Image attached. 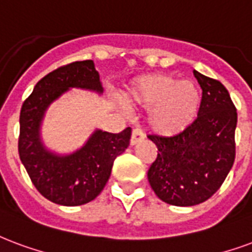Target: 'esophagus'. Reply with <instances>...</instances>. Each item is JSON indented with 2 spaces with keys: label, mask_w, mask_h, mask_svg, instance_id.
<instances>
[{
  "label": "esophagus",
  "mask_w": 252,
  "mask_h": 252,
  "mask_svg": "<svg viewBox=\"0 0 252 252\" xmlns=\"http://www.w3.org/2000/svg\"><path fill=\"white\" fill-rule=\"evenodd\" d=\"M144 139V132L141 131L140 128H135L133 131H132V136H131V144L135 145L137 144L139 141H141Z\"/></svg>",
  "instance_id": "obj_1"
}]
</instances>
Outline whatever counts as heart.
Listing matches in <instances>:
<instances>
[{"label": "heart", "mask_w": 252, "mask_h": 252, "mask_svg": "<svg viewBox=\"0 0 252 252\" xmlns=\"http://www.w3.org/2000/svg\"><path fill=\"white\" fill-rule=\"evenodd\" d=\"M129 105L151 109V124L164 135L183 131L195 119L200 94L192 81L154 74L137 80L126 97Z\"/></svg>", "instance_id": "1"}]
</instances>
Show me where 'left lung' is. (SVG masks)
<instances>
[{
  "label": "left lung",
  "instance_id": "8db88e82",
  "mask_svg": "<svg viewBox=\"0 0 252 252\" xmlns=\"http://www.w3.org/2000/svg\"><path fill=\"white\" fill-rule=\"evenodd\" d=\"M202 88L197 117L172 136L148 135L158 156L148 169L151 187L163 202L188 207L220 188L235 160L238 113L220 81L193 70Z\"/></svg>",
  "mask_w": 252,
  "mask_h": 252
}]
</instances>
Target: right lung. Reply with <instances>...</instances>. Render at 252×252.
I'll use <instances>...</instances> for the list:
<instances>
[{"instance_id":"right-lung-1","label":"right lung","mask_w":252,"mask_h":252,"mask_svg":"<svg viewBox=\"0 0 252 252\" xmlns=\"http://www.w3.org/2000/svg\"><path fill=\"white\" fill-rule=\"evenodd\" d=\"M69 88L102 92L92 60L63 65L36 84L20 113L18 154L42 196L61 206H81L105 187L113 161L129 145L132 131L129 126L119 133L96 131L81 150L69 156L48 152L40 141V123L50 102Z\"/></svg>"}]
</instances>
